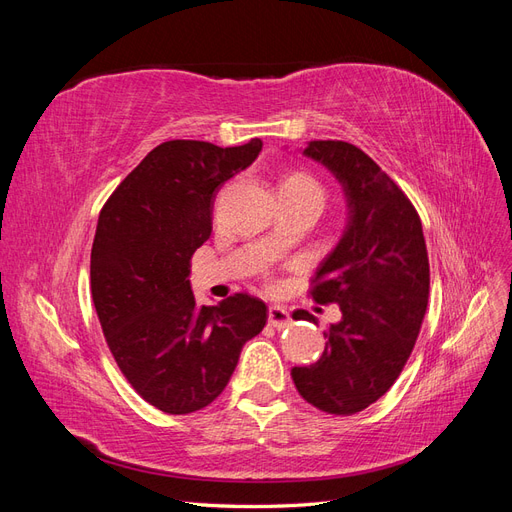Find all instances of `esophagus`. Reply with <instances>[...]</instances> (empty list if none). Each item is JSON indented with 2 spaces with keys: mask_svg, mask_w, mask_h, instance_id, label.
<instances>
[{
  "mask_svg": "<svg viewBox=\"0 0 512 512\" xmlns=\"http://www.w3.org/2000/svg\"><path fill=\"white\" fill-rule=\"evenodd\" d=\"M269 324H271L273 329L282 331V329H288V327H290L292 320H290V314L286 312L284 307L273 305V307H269Z\"/></svg>",
  "mask_w": 512,
  "mask_h": 512,
  "instance_id": "1",
  "label": "esophagus"
}]
</instances>
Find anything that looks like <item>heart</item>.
Here are the masks:
<instances>
[{
    "mask_svg": "<svg viewBox=\"0 0 512 512\" xmlns=\"http://www.w3.org/2000/svg\"><path fill=\"white\" fill-rule=\"evenodd\" d=\"M280 194L292 196H322V185L305 170H292L280 183Z\"/></svg>",
    "mask_w": 512,
    "mask_h": 512,
    "instance_id": "heart-1",
    "label": "heart"
}]
</instances>
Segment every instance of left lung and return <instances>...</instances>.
<instances>
[{
	"label": "left lung",
	"instance_id": "obj_1",
	"mask_svg": "<svg viewBox=\"0 0 512 512\" xmlns=\"http://www.w3.org/2000/svg\"><path fill=\"white\" fill-rule=\"evenodd\" d=\"M303 156L342 183L348 224L309 290L316 303H337L342 320L324 333L320 359L290 376L307 404L348 416L389 391L410 359L429 297L427 245L408 196L365 151L312 141Z\"/></svg>",
	"mask_w": 512,
	"mask_h": 512
}]
</instances>
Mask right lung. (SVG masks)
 <instances>
[{"label":"right lung","instance_id":"add662e5","mask_svg":"<svg viewBox=\"0 0 512 512\" xmlns=\"http://www.w3.org/2000/svg\"><path fill=\"white\" fill-rule=\"evenodd\" d=\"M260 138L239 147L166 141L119 183L91 247V297L121 374L151 406L190 414L218 397L267 305L237 292L196 305L190 260L211 235L220 185L250 166Z\"/></svg>","mask_w":512,"mask_h":512}]
</instances>
